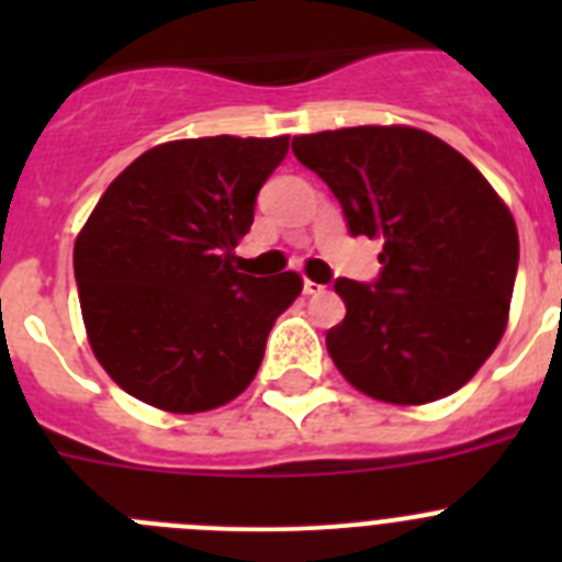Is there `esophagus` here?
<instances>
[{"mask_svg":"<svg viewBox=\"0 0 562 562\" xmlns=\"http://www.w3.org/2000/svg\"><path fill=\"white\" fill-rule=\"evenodd\" d=\"M326 286L324 284H315V281H310V278H306L304 281V292L306 295H321V292H324Z\"/></svg>","mask_w":562,"mask_h":562,"instance_id":"esophagus-1","label":"esophagus"}]
</instances>
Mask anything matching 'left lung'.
<instances>
[{"instance_id": "8db88e82", "label": "left lung", "mask_w": 562, "mask_h": 562, "mask_svg": "<svg viewBox=\"0 0 562 562\" xmlns=\"http://www.w3.org/2000/svg\"><path fill=\"white\" fill-rule=\"evenodd\" d=\"M329 186L351 236L382 238L380 278H337L342 324L326 331L362 394L422 405L459 391L495 351L518 272V227L456 148L411 126L292 137Z\"/></svg>"}]
</instances>
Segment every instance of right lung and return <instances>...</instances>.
<instances>
[{
    "instance_id": "obj_1",
    "label": "right lung",
    "mask_w": 562,
    "mask_h": 562,
    "mask_svg": "<svg viewBox=\"0 0 562 562\" xmlns=\"http://www.w3.org/2000/svg\"><path fill=\"white\" fill-rule=\"evenodd\" d=\"M290 137H200L148 148L76 238L89 346L126 394L171 414L236 400L256 376L297 272H238L233 247Z\"/></svg>"
}]
</instances>
